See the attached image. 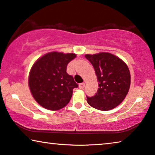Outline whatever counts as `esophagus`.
Instances as JSON below:
<instances>
[{"mask_svg": "<svg viewBox=\"0 0 155 155\" xmlns=\"http://www.w3.org/2000/svg\"><path fill=\"white\" fill-rule=\"evenodd\" d=\"M78 87H79L80 89H84L85 87V84L84 83H81V84H80L79 85H78Z\"/></svg>", "mask_w": 155, "mask_h": 155, "instance_id": "esophagus-1", "label": "esophagus"}]
</instances>
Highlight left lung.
<instances>
[{"mask_svg":"<svg viewBox=\"0 0 155 155\" xmlns=\"http://www.w3.org/2000/svg\"><path fill=\"white\" fill-rule=\"evenodd\" d=\"M95 71L99 88L87 101L93 108L108 110L117 107L128 93L131 76L127 64L120 58L109 53L87 54Z\"/></svg>","mask_w":155,"mask_h":155,"instance_id":"obj_1","label":"left lung"}]
</instances>
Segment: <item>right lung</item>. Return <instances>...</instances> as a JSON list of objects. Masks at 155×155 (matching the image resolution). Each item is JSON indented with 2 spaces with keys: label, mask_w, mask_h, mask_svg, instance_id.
Instances as JSON below:
<instances>
[{
  "label": "right lung",
  "mask_w": 155,
  "mask_h": 155,
  "mask_svg": "<svg viewBox=\"0 0 155 155\" xmlns=\"http://www.w3.org/2000/svg\"><path fill=\"white\" fill-rule=\"evenodd\" d=\"M74 54L48 53L38 59L30 72L28 84L35 100L48 110H59L70 102L73 89L78 85L67 73Z\"/></svg>",
  "instance_id": "right-lung-1"
}]
</instances>
